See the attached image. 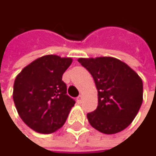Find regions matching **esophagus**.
Wrapping results in <instances>:
<instances>
[{
    "mask_svg": "<svg viewBox=\"0 0 156 156\" xmlns=\"http://www.w3.org/2000/svg\"><path fill=\"white\" fill-rule=\"evenodd\" d=\"M82 101H83V96H82V95H80L79 97L76 98V102L79 103V104H80V103H81V102H82Z\"/></svg>",
    "mask_w": 156,
    "mask_h": 156,
    "instance_id": "34e87169",
    "label": "esophagus"
}]
</instances>
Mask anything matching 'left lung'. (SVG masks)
<instances>
[{"mask_svg":"<svg viewBox=\"0 0 156 156\" xmlns=\"http://www.w3.org/2000/svg\"><path fill=\"white\" fill-rule=\"evenodd\" d=\"M93 76L98 90V107L87 114L90 125L105 134L127 128L143 102V81L124 62L111 56L79 58Z\"/></svg>","mask_w":156,"mask_h":156,"instance_id":"left-lung-1","label":"left lung"}]
</instances>
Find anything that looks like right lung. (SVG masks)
Returning a JSON list of instances; mask_svg holds the SVG:
<instances>
[{"label": "right lung", "mask_w": 156, "mask_h": 156, "mask_svg": "<svg viewBox=\"0 0 156 156\" xmlns=\"http://www.w3.org/2000/svg\"><path fill=\"white\" fill-rule=\"evenodd\" d=\"M72 58L55 55L41 56L16 76L12 98L23 122L39 133H52L66 121L75 101L66 94L62 76Z\"/></svg>", "instance_id": "right-lung-1"}]
</instances>
